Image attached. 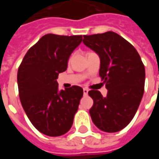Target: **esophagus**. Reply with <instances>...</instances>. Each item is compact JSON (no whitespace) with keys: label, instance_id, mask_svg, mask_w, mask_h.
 I'll list each match as a JSON object with an SVG mask.
<instances>
[{"label":"esophagus","instance_id":"esophagus-1","mask_svg":"<svg viewBox=\"0 0 159 159\" xmlns=\"http://www.w3.org/2000/svg\"><path fill=\"white\" fill-rule=\"evenodd\" d=\"M88 93H89V90L84 88V89H83V94H84V95H88Z\"/></svg>","mask_w":159,"mask_h":159}]
</instances>
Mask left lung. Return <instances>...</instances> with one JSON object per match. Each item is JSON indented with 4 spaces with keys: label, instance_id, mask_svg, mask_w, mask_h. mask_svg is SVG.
Here are the masks:
<instances>
[{
    "label": "left lung",
    "instance_id": "obj_1",
    "mask_svg": "<svg viewBox=\"0 0 159 159\" xmlns=\"http://www.w3.org/2000/svg\"><path fill=\"white\" fill-rule=\"evenodd\" d=\"M83 43L100 59V76L107 95L90 90L93 105L89 110L93 123L100 130L114 133L133 119L144 93L145 66L136 49L113 31L83 36Z\"/></svg>",
    "mask_w": 159,
    "mask_h": 159
}]
</instances>
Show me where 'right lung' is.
<instances>
[{
  "label": "right lung",
  "instance_id": "1",
  "mask_svg": "<svg viewBox=\"0 0 159 159\" xmlns=\"http://www.w3.org/2000/svg\"><path fill=\"white\" fill-rule=\"evenodd\" d=\"M82 41L83 36L47 34L28 50L19 67L23 108L33 126L48 136H60L72 126L83 90L72 86L59 91L57 78Z\"/></svg>",
  "mask_w": 159,
  "mask_h": 159
}]
</instances>
